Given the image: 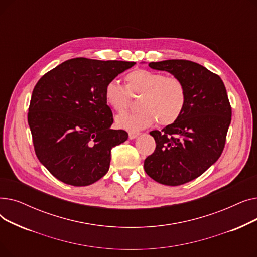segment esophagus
<instances>
[{
  "instance_id": "esophagus-1",
  "label": "esophagus",
  "mask_w": 257,
  "mask_h": 257,
  "mask_svg": "<svg viewBox=\"0 0 257 257\" xmlns=\"http://www.w3.org/2000/svg\"><path fill=\"white\" fill-rule=\"evenodd\" d=\"M128 136H129L130 140H133V139H136L138 136H140V132H138V131H129L128 132Z\"/></svg>"
}]
</instances>
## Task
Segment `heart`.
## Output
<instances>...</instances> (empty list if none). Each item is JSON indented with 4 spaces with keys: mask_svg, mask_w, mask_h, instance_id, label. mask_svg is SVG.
I'll use <instances>...</instances> for the list:
<instances>
[{
    "mask_svg": "<svg viewBox=\"0 0 257 257\" xmlns=\"http://www.w3.org/2000/svg\"><path fill=\"white\" fill-rule=\"evenodd\" d=\"M126 88L111 80L104 87V99L112 110L121 112L131 103L132 97H141L136 112L116 116V125L125 129H142L154 124L169 126L182 114L187 90L183 81L174 76L146 69H137L125 76Z\"/></svg>",
    "mask_w": 257,
    "mask_h": 257,
    "instance_id": "obj_1",
    "label": "heart"
}]
</instances>
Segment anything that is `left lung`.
<instances>
[{
	"mask_svg": "<svg viewBox=\"0 0 257 257\" xmlns=\"http://www.w3.org/2000/svg\"><path fill=\"white\" fill-rule=\"evenodd\" d=\"M152 69L180 78L187 90L181 116L161 131L150 132L154 152L145 159L156 182L177 186L201 176L221 156L231 121V105L219 75L190 60L150 62Z\"/></svg>",
	"mask_w": 257,
	"mask_h": 257,
	"instance_id": "obj_1",
	"label": "left lung"
}]
</instances>
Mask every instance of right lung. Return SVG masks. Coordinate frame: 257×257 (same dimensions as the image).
Here are the masks:
<instances>
[{"label": "right lung", "instance_id": "right-lung-1", "mask_svg": "<svg viewBox=\"0 0 257 257\" xmlns=\"http://www.w3.org/2000/svg\"><path fill=\"white\" fill-rule=\"evenodd\" d=\"M133 61L69 59L40 78L32 91L28 124L34 151L58 180L92 184L109 170L111 149L128 139L113 130L104 87Z\"/></svg>", "mask_w": 257, "mask_h": 257}]
</instances>
